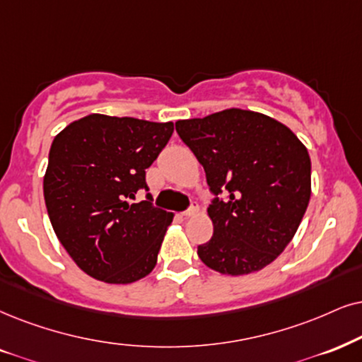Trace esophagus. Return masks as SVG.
Masks as SVG:
<instances>
[{"label":"esophagus","instance_id":"esophagus-1","mask_svg":"<svg viewBox=\"0 0 362 362\" xmlns=\"http://www.w3.org/2000/svg\"><path fill=\"white\" fill-rule=\"evenodd\" d=\"M197 214H199V205H197V202H192L190 207L187 209L182 215H184V217H194Z\"/></svg>","mask_w":362,"mask_h":362}]
</instances>
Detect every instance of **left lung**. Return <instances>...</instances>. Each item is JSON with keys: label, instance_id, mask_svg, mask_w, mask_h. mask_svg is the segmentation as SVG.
<instances>
[{"label": "left lung", "instance_id": "1", "mask_svg": "<svg viewBox=\"0 0 362 362\" xmlns=\"http://www.w3.org/2000/svg\"><path fill=\"white\" fill-rule=\"evenodd\" d=\"M202 163L215 199L207 209L214 235L197 254L223 276H245L274 262L296 235L310 199V157L284 123L227 108L175 122Z\"/></svg>", "mask_w": 362, "mask_h": 362}]
</instances>
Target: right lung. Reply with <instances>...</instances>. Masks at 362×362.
<instances>
[{"instance_id":"1","label":"right lung","mask_w":362,"mask_h":362,"mask_svg":"<svg viewBox=\"0 0 362 362\" xmlns=\"http://www.w3.org/2000/svg\"><path fill=\"white\" fill-rule=\"evenodd\" d=\"M172 134V122L91 113L54 136L45 204L58 240L90 277L132 284L153 271L173 214L130 200L148 190L145 170Z\"/></svg>"}]
</instances>
